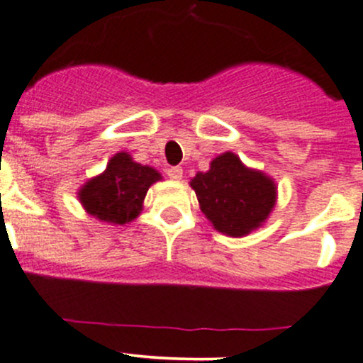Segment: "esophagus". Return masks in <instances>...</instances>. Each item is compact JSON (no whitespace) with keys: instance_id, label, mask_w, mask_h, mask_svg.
Listing matches in <instances>:
<instances>
[{"instance_id":"esophagus-1","label":"esophagus","mask_w":363,"mask_h":363,"mask_svg":"<svg viewBox=\"0 0 363 363\" xmlns=\"http://www.w3.org/2000/svg\"><path fill=\"white\" fill-rule=\"evenodd\" d=\"M167 175L172 179V181H181V179H182V168L181 167L168 168Z\"/></svg>"}]
</instances>
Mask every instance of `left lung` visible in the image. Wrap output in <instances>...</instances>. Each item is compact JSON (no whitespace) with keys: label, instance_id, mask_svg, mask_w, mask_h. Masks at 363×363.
<instances>
[{"label":"left lung","instance_id":"8db88e82","mask_svg":"<svg viewBox=\"0 0 363 363\" xmlns=\"http://www.w3.org/2000/svg\"><path fill=\"white\" fill-rule=\"evenodd\" d=\"M200 211L221 234L242 238L267 220L277 202V184L266 174L245 167L234 152L211 161L189 182Z\"/></svg>","mask_w":363,"mask_h":363}]
</instances>
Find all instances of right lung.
Wrapping results in <instances>:
<instances>
[{
  "instance_id": "obj_1",
  "label": "right lung",
  "mask_w": 363,
  "mask_h": 363,
  "mask_svg": "<svg viewBox=\"0 0 363 363\" xmlns=\"http://www.w3.org/2000/svg\"><path fill=\"white\" fill-rule=\"evenodd\" d=\"M157 181H161L160 172L136 163L128 152H118L103 174L81 186L77 199L90 216L124 225L142 213L143 199Z\"/></svg>"
}]
</instances>
